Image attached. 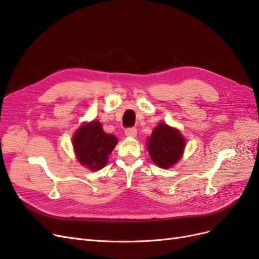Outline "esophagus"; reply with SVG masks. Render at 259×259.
Returning a JSON list of instances; mask_svg holds the SVG:
<instances>
[{"mask_svg":"<svg viewBox=\"0 0 259 259\" xmlns=\"http://www.w3.org/2000/svg\"><path fill=\"white\" fill-rule=\"evenodd\" d=\"M125 135L130 137H135L137 135V130L135 127H128L125 130Z\"/></svg>","mask_w":259,"mask_h":259,"instance_id":"esophagus-1","label":"esophagus"}]
</instances>
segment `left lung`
Instances as JSON below:
<instances>
[{
    "instance_id": "obj_1",
    "label": "left lung",
    "mask_w": 259,
    "mask_h": 259,
    "mask_svg": "<svg viewBox=\"0 0 259 259\" xmlns=\"http://www.w3.org/2000/svg\"><path fill=\"white\" fill-rule=\"evenodd\" d=\"M185 146V139L176 128L160 123L149 138L148 151L156 165L168 168L182 158Z\"/></svg>"
}]
</instances>
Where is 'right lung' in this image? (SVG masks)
Returning <instances> with one entry per match:
<instances>
[{
    "instance_id": "obj_1",
    "label": "right lung",
    "mask_w": 259,
    "mask_h": 259,
    "mask_svg": "<svg viewBox=\"0 0 259 259\" xmlns=\"http://www.w3.org/2000/svg\"><path fill=\"white\" fill-rule=\"evenodd\" d=\"M76 158L82 165L92 170H99L107 165L108 155L114 149L117 139L107 134L98 121L84 124L72 138Z\"/></svg>"
}]
</instances>
